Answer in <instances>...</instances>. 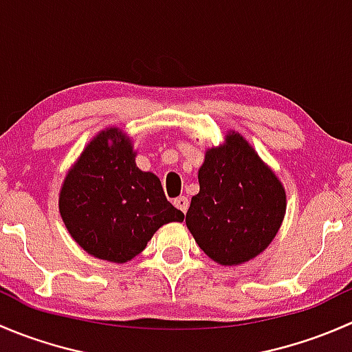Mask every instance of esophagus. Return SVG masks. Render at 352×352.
<instances>
[{
  "label": "esophagus",
  "instance_id": "34e87169",
  "mask_svg": "<svg viewBox=\"0 0 352 352\" xmlns=\"http://www.w3.org/2000/svg\"><path fill=\"white\" fill-rule=\"evenodd\" d=\"M173 206H175L177 209H180L182 212H186L187 208H189V199H187L186 196L175 197V199H173Z\"/></svg>",
  "mask_w": 352,
  "mask_h": 352
}]
</instances>
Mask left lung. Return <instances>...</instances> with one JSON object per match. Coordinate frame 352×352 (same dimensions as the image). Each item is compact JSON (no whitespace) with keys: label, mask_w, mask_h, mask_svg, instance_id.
Here are the masks:
<instances>
[{"label":"left lung","mask_w":352,"mask_h":352,"mask_svg":"<svg viewBox=\"0 0 352 352\" xmlns=\"http://www.w3.org/2000/svg\"><path fill=\"white\" fill-rule=\"evenodd\" d=\"M199 187L186 223L208 257L236 265L272 242L286 212L285 189L240 134L206 153Z\"/></svg>","instance_id":"1"}]
</instances>
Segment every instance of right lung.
<instances>
[{
    "label": "right lung",
    "mask_w": 352,
    "mask_h": 352,
    "mask_svg": "<svg viewBox=\"0 0 352 352\" xmlns=\"http://www.w3.org/2000/svg\"><path fill=\"white\" fill-rule=\"evenodd\" d=\"M59 211L81 248L119 264L143 252L160 226L184 219L158 177L138 168L133 146L116 127L102 131L69 170Z\"/></svg>",
    "instance_id": "right-lung-1"
}]
</instances>
